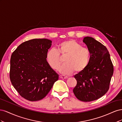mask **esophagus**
<instances>
[{
  "label": "esophagus",
  "instance_id": "1",
  "mask_svg": "<svg viewBox=\"0 0 122 122\" xmlns=\"http://www.w3.org/2000/svg\"><path fill=\"white\" fill-rule=\"evenodd\" d=\"M60 78H61V79H67L68 78L67 76H66L65 75H60Z\"/></svg>",
  "mask_w": 122,
  "mask_h": 122
}]
</instances>
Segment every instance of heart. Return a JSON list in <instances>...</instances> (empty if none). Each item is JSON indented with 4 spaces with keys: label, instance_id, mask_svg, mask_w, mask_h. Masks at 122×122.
<instances>
[{
    "label": "heart",
    "instance_id": "obj_1",
    "mask_svg": "<svg viewBox=\"0 0 122 122\" xmlns=\"http://www.w3.org/2000/svg\"><path fill=\"white\" fill-rule=\"evenodd\" d=\"M68 55L65 60V65L60 69L62 74H70L75 71L81 72L88 65L91 59V52L87 48L73 40L62 42L57 45V50L51 48L46 53V61L50 67L57 70L61 64L60 57Z\"/></svg>",
    "mask_w": 122,
    "mask_h": 122
}]
</instances>
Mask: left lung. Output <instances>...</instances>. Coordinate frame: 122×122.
<instances>
[{
	"label": "left lung",
	"instance_id": "1",
	"mask_svg": "<svg viewBox=\"0 0 122 122\" xmlns=\"http://www.w3.org/2000/svg\"><path fill=\"white\" fill-rule=\"evenodd\" d=\"M83 42L91 52L87 67L74 77L77 84L73 90L76 97L83 102L96 100L109 90L113 67L106 47L93 38L86 36Z\"/></svg>",
	"mask_w": 122,
	"mask_h": 122
}]
</instances>
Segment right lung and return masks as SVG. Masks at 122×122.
<instances>
[{"label":"right lung","mask_w":122,"mask_h":122,"mask_svg":"<svg viewBox=\"0 0 122 122\" xmlns=\"http://www.w3.org/2000/svg\"><path fill=\"white\" fill-rule=\"evenodd\" d=\"M51 43L47 39L29 40L20 44L11 55L10 81L21 96L27 100L43 99L58 79V75L46 61Z\"/></svg>","instance_id":"1"}]
</instances>
